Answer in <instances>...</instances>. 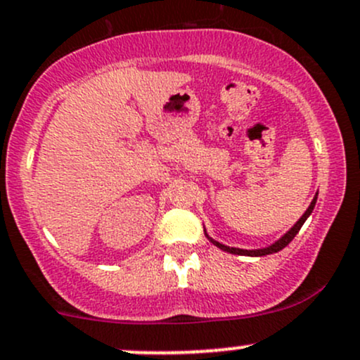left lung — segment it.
Wrapping results in <instances>:
<instances>
[{"label": "left lung", "instance_id": "8db88e82", "mask_svg": "<svg viewBox=\"0 0 360 360\" xmlns=\"http://www.w3.org/2000/svg\"><path fill=\"white\" fill-rule=\"evenodd\" d=\"M316 200H317V195H316V198L312 200V203H310V205H309V209L305 210V214L302 215L300 219H298L297 224H295L293 228H291V229L288 231V233H286L285 236L281 238V240H278L274 245H271V247H267V248H262V250H241V248L226 247V245L219 243V241H214V240H212V238H209V240L212 241V243L215 245V247H219L221 250H224V252L234 253V255H255V257H262V255H269V253H276V252H279V250L285 248L286 245H288L290 241L293 240L295 236H297V233H298V231H300L302 226H304V222L307 221V217L310 215V212L314 210V205H316Z\"/></svg>", "mask_w": 360, "mask_h": 360}]
</instances>
